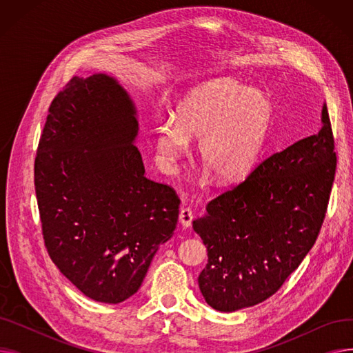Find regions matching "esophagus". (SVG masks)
I'll return each instance as SVG.
<instances>
[{"mask_svg": "<svg viewBox=\"0 0 353 353\" xmlns=\"http://www.w3.org/2000/svg\"><path fill=\"white\" fill-rule=\"evenodd\" d=\"M179 220L183 228H190L192 226V221H193V212L192 209L189 208H183L180 210V214H179Z\"/></svg>", "mask_w": 353, "mask_h": 353, "instance_id": "esophagus-1", "label": "esophagus"}]
</instances>
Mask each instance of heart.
<instances>
[{
	"instance_id": "obj_1",
	"label": "heart",
	"mask_w": 353,
	"mask_h": 353,
	"mask_svg": "<svg viewBox=\"0 0 353 353\" xmlns=\"http://www.w3.org/2000/svg\"><path fill=\"white\" fill-rule=\"evenodd\" d=\"M274 105L257 88H245L232 79L197 84L179 100L173 119L156 130L160 161L174 167L199 140L197 157L221 183L243 180L254 169L265 148Z\"/></svg>"
}]
</instances>
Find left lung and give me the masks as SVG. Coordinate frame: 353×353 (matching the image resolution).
Masks as SVG:
<instances>
[{
	"label": "left lung",
	"instance_id": "1",
	"mask_svg": "<svg viewBox=\"0 0 353 353\" xmlns=\"http://www.w3.org/2000/svg\"><path fill=\"white\" fill-rule=\"evenodd\" d=\"M322 127L259 164L193 221L208 248L199 288L209 306L234 312L266 301L318 237L336 170L326 103Z\"/></svg>",
	"mask_w": 353,
	"mask_h": 353
}]
</instances>
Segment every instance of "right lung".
<instances>
[{"label":"right lung","instance_id":"obj_1","mask_svg":"<svg viewBox=\"0 0 353 353\" xmlns=\"http://www.w3.org/2000/svg\"><path fill=\"white\" fill-rule=\"evenodd\" d=\"M137 108L107 74L74 77L50 105L34 164L51 261L87 298L120 303L176 229L180 200L144 176Z\"/></svg>","mask_w":353,"mask_h":353}]
</instances>
